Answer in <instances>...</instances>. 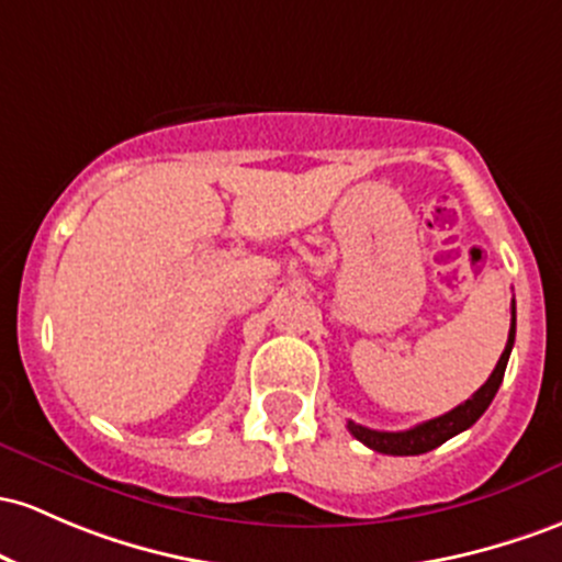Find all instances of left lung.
Instances as JSON below:
<instances>
[{"label": "left lung", "mask_w": 562, "mask_h": 562, "mask_svg": "<svg viewBox=\"0 0 562 562\" xmlns=\"http://www.w3.org/2000/svg\"><path fill=\"white\" fill-rule=\"evenodd\" d=\"M512 344H515V301H512V325H509V338H507V347H504L502 357H498L496 368L488 375L483 386L472 394L467 403L456 405L453 411L442 413V416L429 418V422L418 424V427L405 429V431H379V429H368L360 427V424L349 422L347 427L362 446L373 448L379 453H390V456H418V453H427L431 448L442 446L446 440L459 435V431L470 429L485 411H488L491 400L496 397L498 386H502L504 371H507V362H509V351Z\"/></svg>", "instance_id": "obj_1"}]
</instances>
